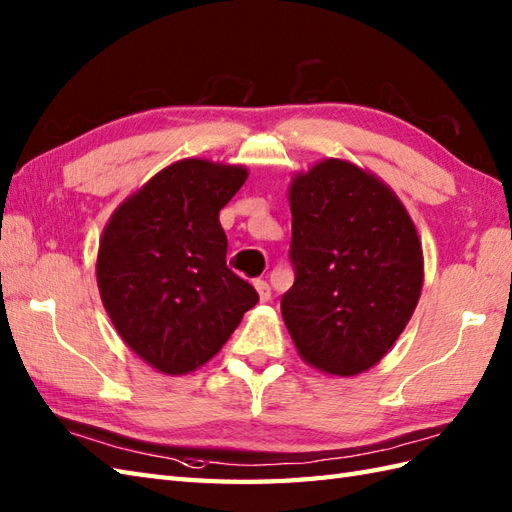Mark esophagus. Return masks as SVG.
I'll list each match as a JSON object with an SVG mask.
<instances>
[{
  "label": "esophagus",
  "instance_id": "obj_1",
  "mask_svg": "<svg viewBox=\"0 0 512 512\" xmlns=\"http://www.w3.org/2000/svg\"><path fill=\"white\" fill-rule=\"evenodd\" d=\"M255 288H257V292H259V299H261V301H268V299H270V285H268V281L255 279Z\"/></svg>",
  "mask_w": 512,
  "mask_h": 512
}]
</instances>
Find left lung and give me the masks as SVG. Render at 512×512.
<instances>
[{"mask_svg":"<svg viewBox=\"0 0 512 512\" xmlns=\"http://www.w3.org/2000/svg\"><path fill=\"white\" fill-rule=\"evenodd\" d=\"M290 211L285 327L307 364L358 375L384 358L419 303L417 229L382 181L340 159L294 178Z\"/></svg>","mask_w":512,"mask_h":512,"instance_id":"8db88e82","label":"left lung"}]
</instances>
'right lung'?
<instances>
[{
	"label": "right lung",
	"mask_w": 512,
	"mask_h": 512,
	"mask_svg": "<svg viewBox=\"0 0 512 512\" xmlns=\"http://www.w3.org/2000/svg\"><path fill=\"white\" fill-rule=\"evenodd\" d=\"M246 176L240 165L178 161L130 196L102 233V303L122 340L161 373L211 360L259 301L227 266L220 227V209Z\"/></svg>",
	"instance_id": "obj_1"
}]
</instances>
